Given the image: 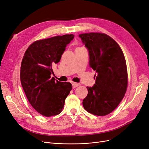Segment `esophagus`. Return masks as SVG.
<instances>
[{
    "mask_svg": "<svg viewBox=\"0 0 149 149\" xmlns=\"http://www.w3.org/2000/svg\"><path fill=\"white\" fill-rule=\"evenodd\" d=\"M72 86H73V88H76L77 87H78L79 86H80V84L76 83V82H72Z\"/></svg>",
    "mask_w": 149,
    "mask_h": 149,
    "instance_id": "34e87169",
    "label": "esophagus"
}]
</instances>
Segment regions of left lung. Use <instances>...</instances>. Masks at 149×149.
<instances>
[{
  "label": "left lung",
  "mask_w": 149,
  "mask_h": 149,
  "mask_svg": "<svg viewBox=\"0 0 149 149\" xmlns=\"http://www.w3.org/2000/svg\"><path fill=\"white\" fill-rule=\"evenodd\" d=\"M89 52L90 67L97 73L95 84L87 87L82 102L87 111L97 116L107 115L123 99L128 84L124 55L117 42L104 33L79 35Z\"/></svg>",
  "instance_id": "1"
}]
</instances>
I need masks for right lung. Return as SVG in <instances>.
<instances>
[{
    "label": "right lung",
    "instance_id": "right-lung-1",
    "mask_svg": "<svg viewBox=\"0 0 149 149\" xmlns=\"http://www.w3.org/2000/svg\"><path fill=\"white\" fill-rule=\"evenodd\" d=\"M73 34L35 41L26 50L21 63L20 82L32 107L44 116L57 115L72 89L70 82L56 80L51 74Z\"/></svg>",
    "mask_w": 149,
    "mask_h": 149
}]
</instances>
